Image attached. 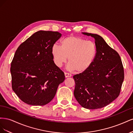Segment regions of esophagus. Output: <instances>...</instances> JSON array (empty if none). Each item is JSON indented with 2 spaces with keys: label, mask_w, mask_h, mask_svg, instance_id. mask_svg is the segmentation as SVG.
<instances>
[{
  "label": "esophagus",
  "mask_w": 133,
  "mask_h": 133,
  "mask_svg": "<svg viewBox=\"0 0 133 133\" xmlns=\"http://www.w3.org/2000/svg\"><path fill=\"white\" fill-rule=\"evenodd\" d=\"M64 75H65V78H68V77H70L71 76V75L69 73H64Z\"/></svg>",
  "instance_id": "34e87169"
}]
</instances>
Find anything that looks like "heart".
<instances>
[{
  "instance_id": "b5f03b06",
  "label": "heart",
  "mask_w": 133,
  "mask_h": 133,
  "mask_svg": "<svg viewBox=\"0 0 133 133\" xmlns=\"http://www.w3.org/2000/svg\"><path fill=\"white\" fill-rule=\"evenodd\" d=\"M51 54L57 67L61 68L68 58V69L83 73L93 64L97 54V46L94 42L71 35L62 40L60 47L54 44L51 46Z\"/></svg>"
}]
</instances>
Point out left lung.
<instances>
[{
	"label": "left lung",
	"mask_w": 133,
	"mask_h": 133,
	"mask_svg": "<svg viewBox=\"0 0 133 133\" xmlns=\"http://www.w3.org/2000/svg\"><path fill=\"white\" fill-rule=\"evenodd\" d=\"M95 39L97 54L87 71L73 76L74 95L82 107L97 109L108 105L118 97L124 78L119 54L98 34L82 33Z\"/></svg>",
	"instance_id": "1"
}]
</instances>
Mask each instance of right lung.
I'll return each mask as SVG.
<instances>
[{"mask_svg":"<svg viewBox=\"0 0 133 133\" xmlns=\"http://www.w3.org/2000/svg\"><path fill=\"white\" fill-rule=\"evenodd\" d=\"M58 31L40 30L22 43L11 63L12 89L23 102L42 106L54 98L64 73L55 65L51 48Z\"/></svg>","mask_w":133,"mask_h":133,"instance_id":"obj_1","label":"right lung"}]
</instances>
